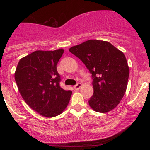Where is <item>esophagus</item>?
Instances as JSON below:
<instances>
[{
	"label": "esophagus",
	"instance_id": "34e87169",
	"mask_svg": "<svg viewBox=\"0 0 150 150\" xmlns=\"http://www.w3.org/2000/svg\"><path fill=\"white\" fill-rule=\"evenodd\" d=\"M81 87H82V84H81V83H77L76 85L74 86V88L76 89V90H77V89H80Z\"/></svg>",
	"mask_w": 150,
	"mask_h": 150
}]
</instances>
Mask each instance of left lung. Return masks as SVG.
I'll return each mask as SVG.
<instances>
[{
  "label": "left lung",
  "instance_id": "left-lung-1",
  "mask_svg": "<svg viewBox=\"0 0 150 150\" xmlns=\"http://www.w3.org/2000/svg\"><path fill=\"white\" fill-rule=\"evenodd\" d=\"M69 51L92 73L94 94L89 106L99 113L116 108L126 91L130 73L124 53L111 43L96 39L72 46Z\"/></svg>",
  "mask_w": 150,
  "mask_h": 150
}]
</instances>
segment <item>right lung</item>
<instances>
[{
	"label": "right lung",
	"mask_w": 150,
	"mask_h": 150,
	"mask_svg": "<svg viewBox=\"0 0 150 150\" xmlns=\"http://www.w3.org/2000/svg\"><path fill=\"white\" fill-rule=\"evenodd\" d=\"M64 50L35 51L19 61L15 79L22 97L30 107L46 118L57 116L69 103L71 90L60 87L56 65Z\"/></svg>",
	"instance_id": "add662e5"
}]
</instances>
